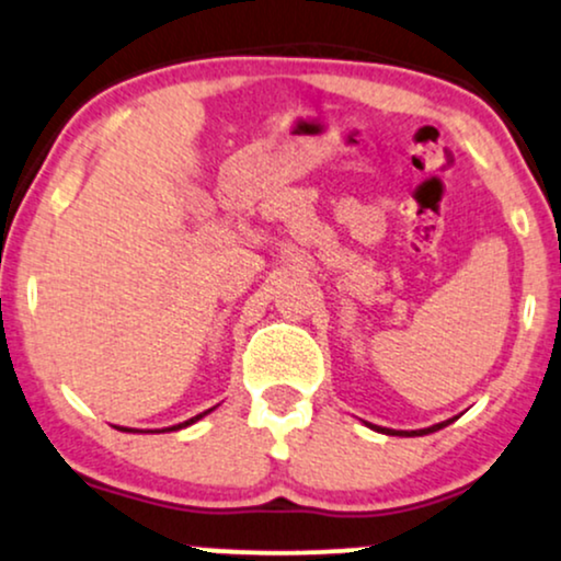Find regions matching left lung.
I'll return each instance as SVG.
<instances>
[{"label":"left lung","instance_id":"1","mask_svg":"<svg viewBox=\"0 0 561 561\" xmlns=\"http://www.w3.org/2000/svg\"><path fill=\"white\" fill-rule=\"evenodd\" d=\"M454 420H457V417L444 420V423H436V425H431V427H420V431H391V427H380V425H373V423H365V425H367V427H373V431H378V433H386V436H404V438H414V436H427V433H436V431H440V427L451 425Z\"/></svg>","mask_w":561,"mask_h":561}]
</instances>
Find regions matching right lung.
<instances>
[{
	"instance_id": "obj_1",
	"label": "right lung",
	"mask_w": 561,
	"mask_h": 561,
	"mask_svg": "<svg viewBox=\"0 0 561 561\" xmlns=\"http://www.w3.org/2000/svg\"><path fill=\"white\" fill-rule=\"evenodd\" d=\"M215 410V407H213ZM213 410H207V412H202V414H196V417H191V420H186V423H178V425H170V427H162V431H134V427H121V425H115L117 431H123V433H170V431H183V427H188V425H194V423H199L202 417H207L209 412Z\"/></svg>"
}]
</instances>
